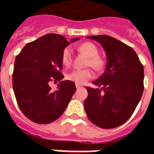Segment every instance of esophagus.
I'll use <instances>...</instances> for the list:
<instances>
[{
	"mask_svg": "<svg viewBox=\"0 0 154 154\" xmlns=\"http://www.w3.org/2000/svg\"><path fill=\"white\" fill-rule=\"evenodd\" d=\"M75 86H76V88H77V89L82 88V86H80V85H79V84H76Z\"/></svg>",
	"mask_w": 154,
	"mask_h": 154,
	"instance_id": "34e87169",
	"label": "esophagus"
}]
</instances>
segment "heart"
Returning <instances> with one entry per match:
<instances>
[{
    "mask_svg": "<svg viewBox=\"0 0 154 154\" xmlns=\"http://www.w3.org/2000/svg\"><path fill=\"white\" fill-rule=\"evenodd\" d=\"M79 51L89 57L88 65L96 70H100L104 65V62L98 57L99 51L97 47L91 42H85L78 47ZM72 61V52L70 48H66L62 54V62L65 66H69ZM93 77V72L91 69L74 70L67 75V79L79 85L91 79Z\"/></svg>",
    "mask_w": 154,
    "mask_h": 154,
    "instance_id": "b5f03b06",
    "label": "heart"
}]
</instances>
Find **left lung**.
Wrapping results in <instances>:
<instances>
[{
    "mask_svg": "<svg viewBox=\"0 0 154 154\" xmlns=\"http://www.w3.org/2000/svg\"><path fill=\"white\" fill-rule=\"evenodd\" d=\"M98 42L106 53L105 72L87 87V117L105 129L117 128L131 116L143 93L144 68L131 47L108 35L86 37Z\"/></svg>",
    "mask_w": 154,
    "mask_h": 154,
    "instance_id": "1",
    "label": "left lung"
}]
</instances>
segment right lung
I'll return each instance as SVG.
<instances>
[{
  "instance_id": "1",
  "label": "right lung",
  "mask_w": 154,
  "mask_h": 154,
  "mask_svg": "<svg viewBox=\"0 0 154 154\" xmlns=\"http://www.w3.org/2000/svg\"><path fill=\"white\" fill-rule=\"evenodd\" d=\"M70 40L57 34H48L26 44L16 56L12 75V86L16 101L23 113L31 121L46 124L55 121L63 113L75 84L63 79L62 54ZM60 81L55 91L52 82Z\"/></svg>"
}]
</instances>
